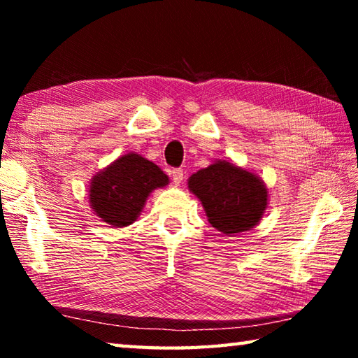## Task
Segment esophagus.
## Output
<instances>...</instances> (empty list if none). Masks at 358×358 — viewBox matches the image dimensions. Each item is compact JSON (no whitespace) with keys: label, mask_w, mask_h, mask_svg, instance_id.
Here are the masks:
<instances>
[{"label":"esophagus","mask_w":358,"mask_h":358,"mask_svg":"<svg viewBox=\"0 0 358 358\" xmlns=\"http://www.w3.org/2000/svg\"><path fill=\"white\" fill-rule=\"evenodd\" d=\"M183 177H185L183 169H173V171H172V180H173L175 185H180L181 181H183Z\"/></svg>","instance_id":"34e87169"}]
</instances>
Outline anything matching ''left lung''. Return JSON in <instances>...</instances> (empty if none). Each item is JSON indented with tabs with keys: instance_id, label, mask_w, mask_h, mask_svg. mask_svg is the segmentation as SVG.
Listing matches in <instances>:
<instances>
[{
	"instance_id": "8db88e82",
	"label": "left lung",
	"mask_w": 358,
	"mask_h": 358,
	"mask_svg": "<svg viewBox=\"0 0 358 358\" xmlns=\"http://www.w3.org/2000/svg\"><path fill=\"white\" fill-rule=\"evenodd\" d=\"M187 186L201 199L211 226L226 235L256 226L266 207L262 181L230 162L220 161L202 169Z\"/></svg>"
}]
</instances>
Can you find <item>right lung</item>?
<instances>
[{"label":"right lung","instance_id":"add662e5","mask_svg":"<svg viewBox=\"0 0 358 358\" xmlns=\"http://www.w3.org/2000/svg\"><path fill=\"white\" fill-rule=\"evenodd\" d=\"M167 175L138 155H126L96 175L90 187V202L96 215L113 227L137 220L148 194L167 185Z\"/></svg>","mask_w":358,"mask_h":358}]
</instances>
